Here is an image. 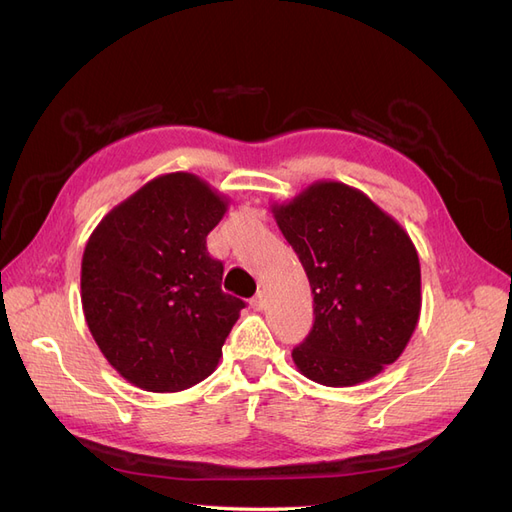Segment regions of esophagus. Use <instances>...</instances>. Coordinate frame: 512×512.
Masks as SVG:
<instances>
[{
	"label": "esophagus",
	"instance_id": "1",
	"mask_svg": "<svg viewBox=\"0 0 512 512\" xmlns=\"http://www.w3.org/2000/svg\"><path fill=\"white\" fill-rule=\"evenodd\" d=\"M252 307L256 309V312H262V309H265V297H262V292H258L252 299Z\"/></svg>",
	"mask_w": 512,
	"mask_h": 512
}]
</instances>
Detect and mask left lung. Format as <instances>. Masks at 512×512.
I'll list each match as a JSON object with an SVG mask.
<instances>
[{
	"mask_svg": "<svg viewBox=\"0 0 512 512\" xmlns=\"http://www.w3.org/2000/svg\"><path fill=\"white\" fill-rule=\"evenodd\" d=\"M271 213L314 294V327L292 350L301 374L356 386L406 350L421 316V262L393 215L342 181H314Z\"/></svg>",
	"mask_w": 512,
	"mask_h": 512,
	"instance_id": "obj_1",
	"label": "left lung"
}]
</instances>
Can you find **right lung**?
<instances>
[{
    "label": "right lung",
    "mask_w": 512,
    "mask_h": 512,
    "mask_svg": "<svg viewBox=\"0 0 512 512\" xmlns=\"http://www.w3.org/2000/svg\"><path fill=\"white\" fill-rule=\"evenodd\" d=\"M230 200L192 173H166L108 211L87 239L81 301L117 374L151 393L211 376L245 303L222 292L207 235Z\"/></svg>",
    "instance_id": "add662e5"
}]
</instances>
